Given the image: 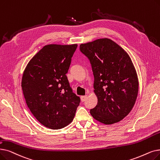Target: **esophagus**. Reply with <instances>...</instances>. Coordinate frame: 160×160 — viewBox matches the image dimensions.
<instances>
[{"label":"esophagus","instance_id":"esophagus-1","mask_svg":"<svg viewBox=\"0 0 160 160\" xmlns=\"http://www.w3.org/2000/svg\"><path fill=\"white\" fill-rule=\"evenodd\" d=\"M80 99L82 102H84L86 101V99H87V95H84V96H81L80 97Z\"/></svg>","mask_w":160,"mask_h":160}]
</instances>
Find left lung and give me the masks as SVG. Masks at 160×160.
<instances>
[{"instance_id": "left-lung-1", "label": "left lung", "mask_w": 160, "mask_h": 160, "mask_svg": "<svg viewBox=\"0 0 160 160\" xmlns=\"http://www.w3.org/2000/svg\"><path fill=\"white\" fill-rule=\"evenodd\" d=\"M94 76L97 105L90 110L93 118L104 124L118 122L133 108L138 91L135 67L128 53L109 38L82 44Z\"/></svg>"}]
</instances>
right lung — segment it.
I'll list each match as a JSON object with an SVG mask.
<instances>
[{"label": "right lung", "mask_w": 160, "mask_h": 160, "mask_svg": "<svg viewBox=\"0 0 160 160\" xmlns=\"http://www.w3.org/2000/svg\"><path fill=\"white\" fill-rule=\"evenodd\" d=\"M77 46L46 45L30 60L23 72L22 88L27 107L48 128L67 126L80 105V97L72 92L66 75Z\"/></svg>", "instance_id": "1"}]
</instances>
